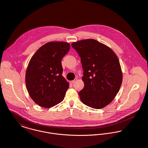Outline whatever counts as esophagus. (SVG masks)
<instances>
[{
    "label": "esophagus",
    "mask_w": 148,
    "mask_h": 148,
    "mask_svg": "<svg viewBox=\"0 0 148 148\" xmlns=\"http://www.w3.org/2000/svg\"><path fill=\"white\" fill-rule=\"evenodd\" d=\"M76 80H77V79H76V78H75L73 80H72V81H70V82H69V83H70L71 84H73V83L76 81Z\"/></svg>",
    "instance_id": "esophagus-1"
}]
</instances>
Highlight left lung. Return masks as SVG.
Returning <instances> with one entry per match:
<instances>
[{"mask_svg":"<svg viewBox=\"0 0 148 148\" xmlns=\"http://www.w3.org/2000/svg\"><path fill=\"white\" fill-rule=\"evenodd\" d=\"M82 64L84 87L79 94L87 106L100 109L110 104L119 92L122 82L119 61L108 47L94 39L73 42Z\"/></svg>","mask_w":148,"mask_h":148,"instance_id":"obj_1","label":"left lung"}]
</instances>
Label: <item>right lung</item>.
I'll list each match as a JSON object with an SVG mask.
<instances>
[{
  "instance_id": "1",
  "label": "right lung",
  "mask_w": 148,
  "mask_h": 148,
  "mask_svg": "<svg viewBox=\"0 0 148 148\" xmlns=\"http://www.w3.org/2000/svg\"><path fill=\"white\" fill-rule=\"evenodd\" d=\"M69 49L68 42H49L31 58L26 72V86L31 98L40 106L50 108L64 98L69 84L62 76L61 60Z\"/></svg>"
}]
</instances>
